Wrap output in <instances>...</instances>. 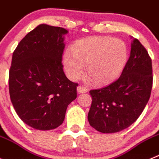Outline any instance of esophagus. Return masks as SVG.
<instances>
[{
    "label": "esophagus",
    "instance_id": "obj_1",
    "mask_svg": "<svg viewBox=\"0 0 159 159\" xmlns=\"http://www.w3.org/2000/svg\"><path fill=\"white\" fill-rule=\"evenodd\" d=\"M77 91H78V93H86L88 91V89L85 88V86H83V85H79L77 88Z\"/></svg>",
    "mask_w": 159,
    "mask_h": 159
}]
</instances>
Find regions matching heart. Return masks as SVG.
I'll return each mask as SVG.
<instances>
[{
  "mask_svg": "<svg viewBox=\"0 0 159 159\" xmlns=\"http://www.w3.org/2000/svg\"><path fill=\"white\" fill-rule=\"evenodd\" d=\"M128 54V45L121 39L88 37L75 42L71 51H66L63 66L67 76L77 81L84 74V64H86L89 76L98 85H106L120 75Z\"/></svg>",
  "mask_w": 159,
  "mask_h": 159,
  "instance_id": "heart-1",
  "label": "heart"
}]
</instances>
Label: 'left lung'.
Segmentation results:
<instances>
[{
  "label": "left lung",
  "instance_id": "8db88e82",
  "mask_svg": "<svg viewBox=\"0 0 159 159\" xmlns=\"http://www.w3.org/2000/svg\"><path fill=\"white\" fill-rule=\"evenodd\" d=\"M152 85L151 58L135 39L120 77L107 86L89 91L92 97L88 114L90 126L102 133L118 132L128 128L143 111Z\"/></svg>",
  "mask_w": 159,
  "mask_h": 159
}]
</instances>
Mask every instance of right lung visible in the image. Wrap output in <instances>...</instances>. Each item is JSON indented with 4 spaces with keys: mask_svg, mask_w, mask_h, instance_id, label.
I'll use <instances>...</instances> for the list:
<instances>
[{
    "mask_svg": "<svg viewBox=\"0 0 159 159\" xmlns=\"http://www.w3.org/2000/svg\"><path fill=\"white\" fill-rule=\"evenodd\" d=\"M66 33L60 27L40 24L21 39L12 54L10 98L17 115L35 129L58 128L77 97L78 83L66 77L62 63Z\"/></svg>",
    "mask_w": 159,
    "mask_h": 159,
    "instance_id": "1",
    "label": "right lung"
}]
</instances>
